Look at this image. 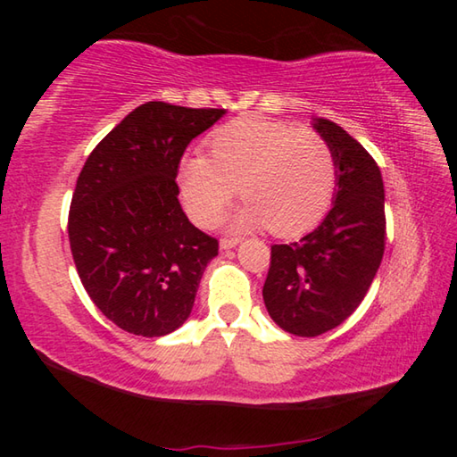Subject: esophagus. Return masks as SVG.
I'll list each match as a JSON object with an SVG mask.
<instances>
[{"mask_svg":"<svg viewBox=\"0 0 457 457\" xmlns=\"http://www.w3.org/2000/svg\"><path fill=\"white\" fill-rule=\"evenodd\" d=\"M239 242H242V237H236V236H228V237H221V250H229V247H236Z\"/></svg>","mask_w":457,"mask_h":457,"instance_id":"obj_1","label":"esophagus"}]
</instances>
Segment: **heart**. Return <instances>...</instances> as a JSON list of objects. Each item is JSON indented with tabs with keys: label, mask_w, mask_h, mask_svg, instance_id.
Returning a JSON list of instances; mask_svg holds the SVG:
<instances>
[{
	"label": "heart",
	"mask_w": 457,
	"mask_h": 457,
	"mask_svg": "<svg viewBox=\"0 0 457 457\" xmlns=\"http://www.w3.org/2000/svg\"><path fill=\"white\" fill-rule=\"evenodd\" d=\"M179 187L201 226L220 220L239 191L247 204L234 226H268L298 236L327 213L337 187V161L327 138L308 129L264 119H237L210 138V157L181 161Z\"/></svg>",
	"instance_id": "heart-1"
}]
</instances>
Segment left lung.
<instances>
[{
  "label": "left lung",
  "instance_id": "1",
  "mask_svg": "<svg viewBox=\"0 0 457 457\" xmlns=\"http://www.w3.org/2000/svg\"><path fill=\"white\" fill-rule=\"evenodd\" d=\"M337 161V195L327 218L292 244L272 245L264 303L296 337H319L362 303L385 252V189L375 159L337 122L316 119Z\"/></svg>",
  "mask_w": 457,
  "mask_h": 457
}]
</instances>
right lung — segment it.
Segmentation results:
<instances>
[{"mask_svg": "<svg viewBox=\"0 0 457 457\" xmlns=\"http://www.w3.org/2000/svg\"><path fill=\"white\" fill-rule=\"evenodd\" d=\"M223 108L145 103L95 151L76 181L68 239L92 303L119 328L165 337L187 320L218 239L183 213L175 177L187 145Z\"/></svg>", "mask_w": 457, "mask_h": 457, "instance_id": "1", "label": "right lung"}]
</instances>
